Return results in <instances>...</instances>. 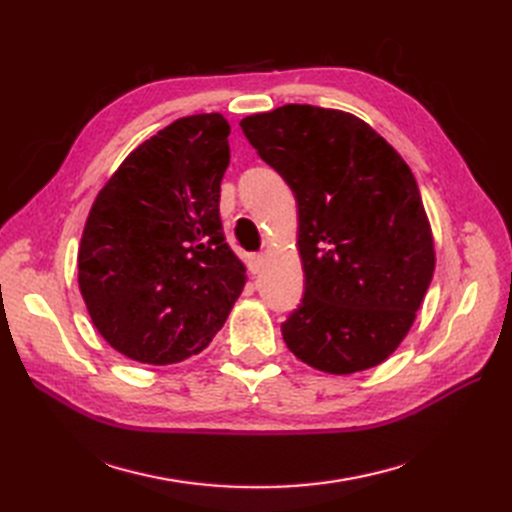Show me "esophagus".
I'll use <instances>...</instances> for the list:
<instances>
[{"instance_id": "34e87169", "label": "esophagus", "mask_w": 512, "mask_h": 512, "mask_svg": "<svg viewBox=\"0 0 512 512\" xmlns=\"http://www.w3.org/2000/svg\"><path fill=\"white\" fill-rule=\"evenodd\" d=\"M262 262H265V256L250 254V258H247V269H250L252 273H258L262 269Z\"/></svg>"}]
</instances>
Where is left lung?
Wrapping results in <instances>:
<instances>
[{"label":"left lung","instance_id":"8db88e82","mask_svg":"<svg viewBox=\"0 0 512 512\" xmlns=\"http://www.w3.org/2000/svg\"><path fill=\"white\" fill-rule=\"evenodd\" d=\"M241 130L297 200L305 294L282 324L286 346L327 374L380 365L410 331L436 267L410 166L335 108L286 104L241 119Z\"/></svg>","mask_w":512,"mask_h":512}]
</instances>
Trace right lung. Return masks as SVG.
Returning <instances> with one entry per match:
<instances>
[{
	"mask_svg": "<svg viewBox=\"0 0 512 512\" xmlns=\"http://www.w3.org/2000/svg\"><path fill=\"white\" fill-rule=\"evenodd\" d=\"M228 134L220 113L173 121L121 162L89 211L79 288L100 335L132 361L205 350L245 286L220 220Z\"/></svg>",
	"mask_w": 512,
	"mask_h": 512,
	"instance_id": "add662e5",
	"label": "right lung"
}]
</instances>
